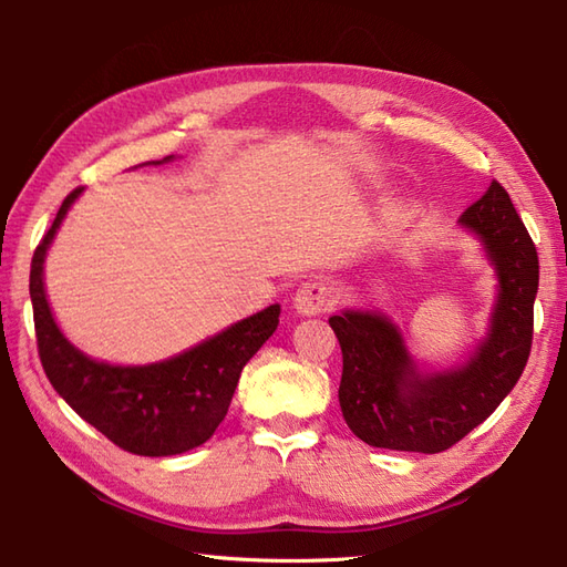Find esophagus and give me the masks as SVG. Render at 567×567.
I'll list each match as a JSON object with an SVG mask.
<instances>
[{"label": "esophagus", "instance_id": "1", "mask_svg": "<svg viewBox=\"0 0 567 567\" xmlns=\"http://www.w3.org/2000/svg\"><path fill=\"white\" fill-rule=\"evenodd\" d=\"M336 302V295H333V287L327 280H307L299 285V290L295 292V309L299 315L311 317V315H323V311H329Z\"/></svg>", "mask_w": 567, "mask_h": 567}]
</instances>
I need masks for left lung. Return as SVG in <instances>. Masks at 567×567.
I'll return each instance as SVG.
<instances>
[{
	"label": "left lung",
	"mask_w": 567,
	"mask_h": 567,
	"mask_svg": "<svg viewBox=\"0 0 567 567\" xmlns=\"http://www.w3.org/2000/svg\"><path fill=\"white\" fill-rule=\"evenodd\" d=\"M461 224L480 236L499 275L489 333L467 365L419 375L400 331L384 317L343 311L329 319L343 353V419L375 449L449 451L495 412L532 353L538 252L507 189L492 179Z\"/></svg>",
	"instance_id": "left-lung-1"
}]
</instances>
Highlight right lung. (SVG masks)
<instances>
[{
  "mask_svg": "<svg viewBox=\"0 0 567 567\" xmlns=\"http://www.w3.org/2000/svg\"><path fill=\"white\" fill-rule=\"evenodd\" d=\"M171 158L167 155L163 161ZM80 192L82 187H75L60 204L31 260L29 292L45 378L87 424L118 449L151 457L197 449L224 421L240 370L277 329L280 305L163 363L122 368L87 358L55 327L43 290L45 250Z\"/></svg>",
  "mask_w": 567,
  "mask_h": 567,
  "instance_id": "1",
  "label": "right lung"
}]
</instances>
